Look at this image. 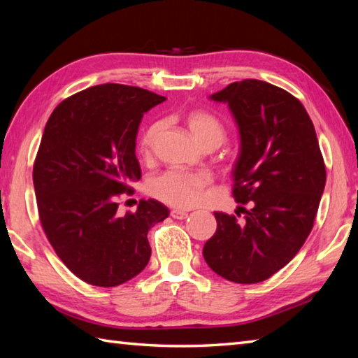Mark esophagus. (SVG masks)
<instances>
[{
  "instance_id": "obj_1",
  "label": "esophagus",
  "mask_w": 358,
  "mask_h": 358,
  "mask_svg": "<svg viewBox=\"0 0 358 358\" xmlns=\"http://www.w3.org/2000/svg\"><path fill=\"white\" fill-rule=\"evenodd\" d=\"M171 217L175 218V220H185V218H187V212L180 210V209H172Z\"/></svg>"
}]
</instances>
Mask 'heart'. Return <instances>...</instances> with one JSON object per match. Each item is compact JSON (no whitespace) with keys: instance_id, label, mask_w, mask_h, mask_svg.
Here are the masks:
<instances>
[{"instance_id":"1","label":"heart","mask_w":358,"mask_h":358,"mask_svg":"<svg viewBox=\"0 0 358 358\" xmlns=\"http://www.w3.org/2000/svg\"><path fill=\"white\" fill-rule=\"evenodd\" d=\"M186 124L203 148H218L226 138L223 121L210 112H191L186 117ZM159 132H162V123H152L140 135L138 152L143 158H149L152 155ZM209 185L210 178L208 173L172 167L150 180L149 192L169 206L191 208L200 201L203 192Z\"/></svg>"}]
</instances>
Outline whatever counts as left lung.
Returning a JSON list of instances; mask_svg holds the SVG:
<instances>
[{
  "label": "left lung",
  "mask_w": 358,
  "mask_h": 358,
  "mask_svg": "<svg viewBox=\"0 0 358 358\" xmlns=\"http://www.w3.org/2000/svg\"><path fill=\"white\" fill-rule=\"evenodd\" d=\"M229 106L241 149L232 195L245 220L214 212L217 231L203 248L209 268L234 283L268 280L292 260L308 235L326 183V167L305 106L260 80L231 83L210 95Z\"/></svg>",
  "instance_id": "obj_1"
}]
</instances>
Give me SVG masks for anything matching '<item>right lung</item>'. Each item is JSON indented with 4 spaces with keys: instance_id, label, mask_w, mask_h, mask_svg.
<instances>
[{
    "instance_id": "obj_1",
    "label": "right lung",
    "mask_w": 358,
    "mask_h": 358,
    "mask_svg": "<svg viewBox=\"0 0 358 358\" xmlns=\"http://www.w3.org/2000/svg\"><path fill=\"white\" fill-rule=\"evenodd\" d=\"M164 100L108 83L66 98L45 123L34 163L38 214L66 268L89 285L113 287L138 275L150 258L149 229L169 215L157 200L118 212L120 196L141 178V118Z\"/></svg>"
}]
</instances>
